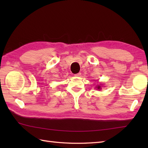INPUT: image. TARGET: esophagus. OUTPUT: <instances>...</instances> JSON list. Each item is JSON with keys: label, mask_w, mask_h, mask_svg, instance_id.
<instances>
[{"label": "esophagus", "mask_w": 148, "mask_h": 148, "mask_svg": "<svg viewBox=\"0 0 148 148\" xmlns=\"http://www.w3.org/2000/svg\"><path fill=\"white\" fill-rule=\"evenodd\" d=\"M81 72H79V73H77V74H75V76H81Z\"/></svg>", "instance_id": "esophagus-1"}]
</instances>
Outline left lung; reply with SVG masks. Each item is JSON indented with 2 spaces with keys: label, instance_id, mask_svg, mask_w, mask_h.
Listing matches in <instances>:
<instances>
[{
  "label": "left lung",
  "instance_id": "8db88e82",
  "mask_svg": "<svg viewBox=\"0 0 148 148\" xmlns=\"http://www.w3.org/2000/svg\"><path fill=\"white\" fill-rule=\"evenodd\" d=\"M97 88H98V89H100V86H99L98 87H97Z\"/></svg>",
  "mask_w": 148,
  "mask_h": 148
}]
</instances>
